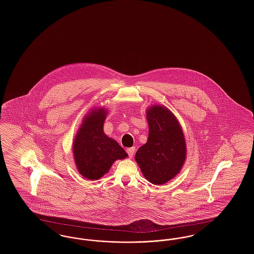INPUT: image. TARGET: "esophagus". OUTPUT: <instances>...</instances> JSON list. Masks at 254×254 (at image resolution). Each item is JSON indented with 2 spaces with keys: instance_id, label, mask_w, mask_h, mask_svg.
<instances>
[{
  "instance_id": "1",
  "label": "esophagus",
  "mask_w": 254,
  "mask_h": 254,
  "mask_svg": "<svg viewBox=\"0 0 254 254\" xmlns=\"http://www.w3.org/2000/svg\"><path fill=\"white\" fill-rule=\"evenodd\" d=\"M127 154H128V157L132 158L134 153H135V147L133 146V147L127 148Z\"/></svg>"
}]
</instances>
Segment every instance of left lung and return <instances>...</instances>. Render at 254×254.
<instances>
[{
    "instance_id": "left-lung-1",
    "label": "left lung",
    "mask_w": 254,
    "mask_h": 254,
    "mask_svg": "<svg viewBox=\"0 0 254 254\" xmlns=\"http://www.w3.org/2000/svg\"><path fill=\"white\" fill-rule=\"evenodd\" d=\"M146 120L147 142L137 150L135 160L147 181L166 184L180 172L186 161L185 136L177 118L166 107L151 106Z\"/></svg>"
}]
</instances>
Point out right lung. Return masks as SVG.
<instances>
[{
    "instance_id": "right-lung-1",
    "label": "right lung",
    "mask_w": 254,
    "mask_h": 254,
    "mask_svg": "<svg viewBox=\"0 0 254 254\" xmlns=\"http://www.w3.org/2000/svg\"><path fill=\"white\" fill-rule=\"evenodd\" d=\"M107 109H94L86 114L73 142V156L79 173L87 180H98L108 173L116 160L127 153L104 132Z\"/></svg>"
}]
</instances>
